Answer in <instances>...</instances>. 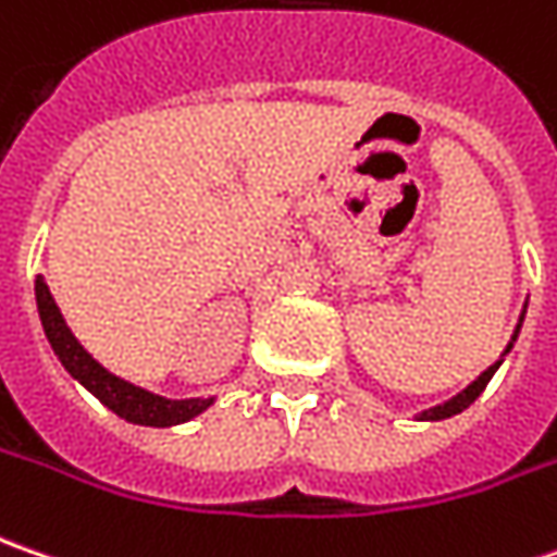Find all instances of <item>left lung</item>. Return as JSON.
<instances>
[{
    "instance_id": "obj_1",
    "label": "left lung",
    "mask_w": 557,
    "mask_h": 557,
    "mask_svg": "<svg viewBox=\"0 0 557 557\" xmlns=\"http://www.w3.org/2000/svg\"><path fill=\"white\" fill-rule=\"evenodd\" d=\"M524 311H528V305H524ZM524 311H521V320H518V326H515V336H511V342L506 345V351H503V357L493 363V367H487L484 373L478 375L474 382H471L469 388H462V392L456 394V397H450V400H444V404H437V407H429V410H422L416 419L419 422H441V419H450V416H456V412H462L466 407H471L478 397H481V392L487 388V382L493 379V373L499 370V363L506 360V355L511 351V345H515V338H518V333H521V323H524Z\"/></svg>"
}]
</instances>
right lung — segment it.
<instances>
[{"label": "right lung", "instance_id": "obj_1", "mask_svg": "<svg viewBox=\"0 0 557 557\" xmlns=\"http://www.w3.org/2000/svg\"><path fill=\"white\" fill-rule=\"evenodd\" d=\"M36 308H39V320H42V330H46L51 351L58 355L61 367L83 388L95 394L107 410H113L125 422L150 425V429H172V425L190 422L194 416H200L202 410H209L215 404V397H184V400H172V397L147 392L141 385H132V382H125L120 375L104 370L79 345V338L70 333L67 320L61 314V308L54 305V298H51L49 286H46L42 277H36Z\"/></svg>", "mask_w": 557, "mask_h": 557}]
</instances>
